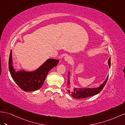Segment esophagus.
Segmentation results:
<instances>
[{
  "label": "esophagus",
  "mask_w": 125,
  "mask_h": 125,
  "mask_svg": "<svg viewBox=\"0 0 125 125\" xmlns=\"http://www.w3.org/2000/svg\"><path fill=\"white\" fill-rule=\"evenodd\" d=\"M64 60L65 61L68 62L69 63H70L72 61V58H71V56H66L64 57Z\"/></svg>",
  "instance_id": "obj_1"
}]
</instances>
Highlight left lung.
<instances>
[{
	"label": "left lung",
	"instance_id": "8db88e82",
	"mask_svg": "<svg viewBox=\"0 0 125 125\" xmlns=\"http://www.w3.org/2000/svg\"><path fill=\"white\" fill-rule=\"evenodd\" d=\"M108 65L110 68V57L108 60ZM70 72H68V88L70 89L71 86L70 85ZM108 76L106 80L101 84L99 87L95 88H75L73 90H70V89L68 90V92L70 94L72 97L76 99H81V98H85L89 97H91L95 94H99L104 88L105 84L108 80Z\"/></svg>",
	"mask_w": 125,
	"mask_h": 125
}]
</instances>
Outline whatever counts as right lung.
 <instances>
[{
	"label": "right lung",
	"mask_w": 125,
	"mask_h": 125,
	"mask_svg": "<svg viewBox=\"0 0 125 125\" xmlns=\"http://www.w3.org/2000/svg\"><path fill=\"white\" fill-rule=\"evenodd\" d=\"M11 50L9 58V70L14 81L25 91H33L43 85L46 75L50 70L57 65L59 60L47 59L35 71L28 72L24 70L16 71L12 65Z\"/></svg>",
	"instance_id": "right-lung-1"
}]
</instances>
